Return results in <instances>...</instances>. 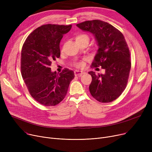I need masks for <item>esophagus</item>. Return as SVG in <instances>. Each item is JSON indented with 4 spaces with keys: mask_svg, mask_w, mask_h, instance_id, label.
Instances as JSON below:
<instances>
[{
    "mask_svg": "<svg viewBox=\"0 0 152 152\" xmlns=\"http://www.w3.org/2000/svg\"><path fill=\"white\" fill-rule=\"evenodd\" d=\"M75 76H82L83 74H84V72L81 71H79V70H75Z\"/></svg>",
    "mask_w": 152,
    "mask_h": 152,
    "instance_id": "1",
    "label": "esophagus"
}]
</instances>
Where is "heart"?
<instances>
[{
  "instance_id": "obj_1",
  "label": "heart",
  "mask_w": 152,
  "mask_h": 152,
  "mask_svg": "<svg viewBox=\"0 0 152 152\" xmlns=\"http://www.w3.org/2000/svg\"><path fill=\"white\" fill-rule=\"evenodd\" d=\"M83 37H86V38H87L89 39V37L86 34H79V36H77L76 37V39H78V38H83ZM87 59L86 58H84V59H83L82 60H80L79 61H77L76 63H74V65L76 67V68H83L85 66V61H86Z\"/></svg>"
}]
</instances>
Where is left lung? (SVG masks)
<instances>
[{
  "label": "left lung",
  "instance_id": "left-lung-1",
  "mask_svg": "<svg viewBox=\"0 0 152 152\" xmlns=\"http://www.w3.org/2000/svg\"><path fill=\"white\" fill-rule=\"evenodd\" d=\"M76 26L92 33L99 50L91 68L102 66L105 73L94 71L89 91L92 96L102 103L111 102L118 98L126 89L131 67L130 52L121 31L110 24L99 20L86 21Z\"/></svg>",
  "mask_w": 152,
  "mask_h": 152
}]
</instances>
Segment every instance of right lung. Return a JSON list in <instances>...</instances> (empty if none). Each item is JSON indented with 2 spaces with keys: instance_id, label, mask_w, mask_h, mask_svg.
Here are the masks:
<instances>
[{
  "instance_id": "1",
  "label": "right lung",
  "mask_w": 152,
  "mask_h": 152,
  "mask_svg": "<svg viewBox=\"0 0 152 152\" xmlns=\"http://www.w3.org/2000/svg\"><path fill=\"white\" fill-rule=\"evenodd\" d=\"M72 25L47 24L36 28L24 42L21 73L28 90L35 100L44 106H55L65 97L73 71L52 72L50 66L60 56V42Z\"/></svg>"
}]
</instances>
